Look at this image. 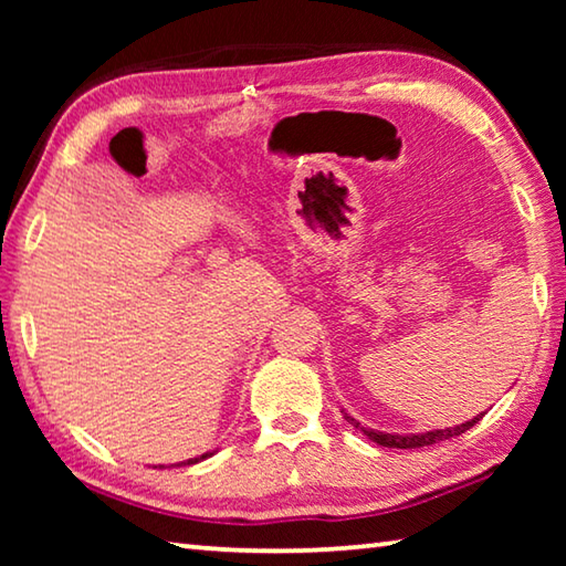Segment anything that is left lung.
Masks as SVG:
<instances>
[{
  "label": "left lung",
  "instance_id": "obj_1",
  "mask_svg": "<svg viewBox=\"0 0 566 566\" xmlns=\"http://www.w3.org/2000/svg\"><path fill=\"white\" fill-rule=\"evenodd\" d=\"M484 415H476L474 419L464 421V424H457V427H447V429H432V432H419V434H397V432H379V429H371V427H361L357 419L349 417L347 411H344V419L349 421L364 432V437L371 439V442L379 444V447H389V449H419V447H429V444H439L444 442V439H452L464 434L467 429H472L479 419Z\"/></svg>",
  "mask_w": 566,
  "mask_h": 566
}]
</instances>
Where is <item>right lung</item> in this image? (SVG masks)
<instances>
[{"label": "right lung", "instance_id": "right-lung-1", "mask_svg": "<svg viewBox=\"0 0 566 566\" xmlns=\"http://www.w3.org/2000/svg\"><path fill=\"white\" fill-rule=\"evenodd\" d=\"M214 452H205V454H199V457H195V459H187V462H179L177 467H187V464H197V462H202V459H209L212 457Z\"/></svg>", "mask_w": 566, "mask_h": 566}]
</instances>
